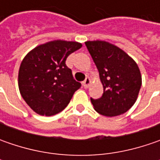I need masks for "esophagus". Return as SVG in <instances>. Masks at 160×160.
<instances>
[{
  "label": "esophagus",
  "mask_w": 160,
  "mask_h": 160,
  "mask_svg": "<svg viewBox=\"0 0 160 160\" xmlns=\"http://www.w3.org/2000/svg\"><path fill=\"white\" fill-rule=\"evenodd\" d=\"M90 83H91V79H90L89 77H86L85 78V80L83 82V86L86 89V88H88L90 85Z\"/></svg>",
  "instance_id": "obj_1"
}]
</instances>
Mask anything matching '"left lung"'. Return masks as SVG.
<instances>
[{
  "label": "left lung",
  "mask_w": 160,
  "mask_h": 160,
  "mask_svg": "<svg viewBox=\"0 0 160 160\" xmlns=\"http://www.w3.org/2000/svg\"><path fill=\"white\" fill-rule=\"evenodd\" d=\"M103 85V94L92 104L98 113L115 117L126 113L135 103L142 86L136 62L118 46L105 41L85 42Z\"/></svg>",
  "instance_id": "left-lung-1"
}]
</instances>
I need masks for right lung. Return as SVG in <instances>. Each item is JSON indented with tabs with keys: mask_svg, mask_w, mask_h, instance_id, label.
Segmentation results:
<instances>
[{
	"mask_svg": "<svg viewBox=\"0 0 160 160\" xmlns=\"http://www.w3.org/2000/svg\"><path fill=\"white\" fill-rule=\"evenodd\" d=\"M81 47L77 42L52 41L35 47L23 58L18 88L35 113L46 117L59 113L81 87L66 65L67 58Z\"/></svg>",
	"mask_w": 160,
	"mask_h": 160,
	"instance_id": "right-lung-1",
	"label": "right lung"
}]
</instances>
